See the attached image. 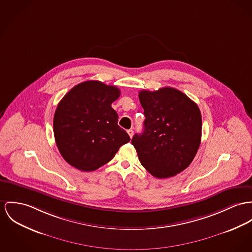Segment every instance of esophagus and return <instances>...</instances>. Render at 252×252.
<instances>
[{"mask_svg": "<svg viewBox=\"0 0 252 252\" xmlns=\"http://www.w3.org/2000/svg\"><path fill=\"white\" fill-rule=\"evenodd\" d=\"M127 133H128V135L130 138H132V136H133V130L132 129H128L127 130Z\"/></svg>", "mask_w": 252, "mask_h": 252, "instance_id": "34e87169", "label": "esophagus"}]
</instances>
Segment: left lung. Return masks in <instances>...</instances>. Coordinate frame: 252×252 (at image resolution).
Wrapping results in <instances>:
<instances>
[{
  "instance_id": "8db88e82",
  "label": "left lung",
  "mask_w": 252,
  "mask_h": 252,
  "mask_svg": "<svg viewBox=\"0 0 252 252\" xmlns=\"http://www.w3.org/2000/svg\"><path fill=\"white\" fill-rule=\"evenodd\" d=\"M139 99L146 117L144 131L133 136L131 143L141 164L157 178L181 173L200 145L202 122L197 104L172 87L142 90Z\"/></svg>"
}]
</instances>
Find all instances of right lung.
Returning <instances> with one entry per match:
<instances>
[{
    "instance_id": "1",
    "label": "right lung",
    "mask_w": 252,
    "mask_h": 252,
    "mask_svg": "<svg viewBox=\"0 0 252 252\" xmlns=\"http://www.w3.org/2000/svg\"><path fill=\"white\" fill-rule=\"evenodd\" d=\"M116 86L88 80L73 87L59 101L54 117L58 151L71 166L93 172L108 163L130 141L118 126L111 103L120 97Z\"/></svg>"
}]
</instances>
